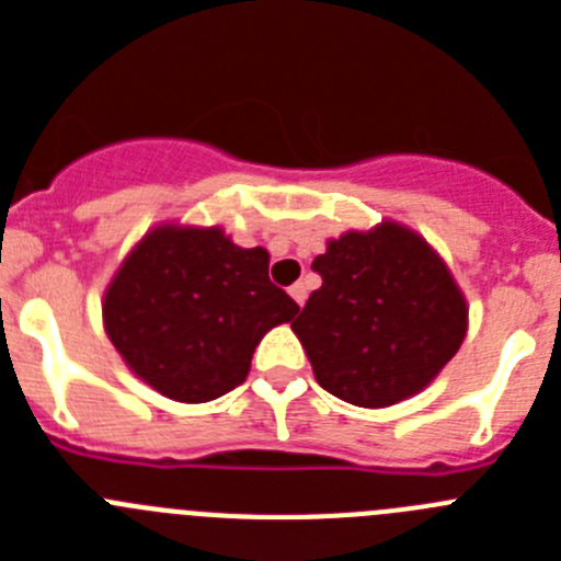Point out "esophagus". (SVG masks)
Wrapping results in <instances>:
<instances>
[{"label":"esophagus","instance_id":"34e87169","mask_svg":"<svg viewBox=\"0 0 561 561\" xmlns=\"http://www.w3.org/2000/svg\"><path fill=\"white\" fill-rule=\"evenodd\" d=\"M289 295H291V300H295L297 306H304V304H306V286H304V284L289 286Z\"/></svg>","mask_w":561,"mask_h":561}]
</instances>
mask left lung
<instances>
[{
	"mask_svg": "<svg viewBox=\"0 0 561 561\" xmlns=\"http://www.w3.org/2000/svg\"><path fill=\"white\" fill-rule=\"evenodd\" d=\"M323 286L291 323L320 388L356 408L421 393L458 354L469 306L427 238L385 219L331 238Z\"/></svg>",
	"mask_w": 561,
	"mask_h": 561,
	"instance_id": "8db88e82",
	"label": "left lung"
}]
</instances>
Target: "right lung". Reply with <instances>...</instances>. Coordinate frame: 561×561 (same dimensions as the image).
<instances>
[{
    "label": "right lung",
    "mask_w": 561,
    "mask_h": 561,
    "mask_svg": "<svg viewBox=\"0 0 561 561\" xmlns=\"http://www.w3.org/2000/svg\"><path fill=\"white\" fill-rule=\"evenodd\" d=\"M297 311L270 280L264 247L176 221L151 227L103 291V329L128 370L185 404L238 388L257 342Z\"/></svg>",
    "instance_id": "add662e5"
}]
</instances>
